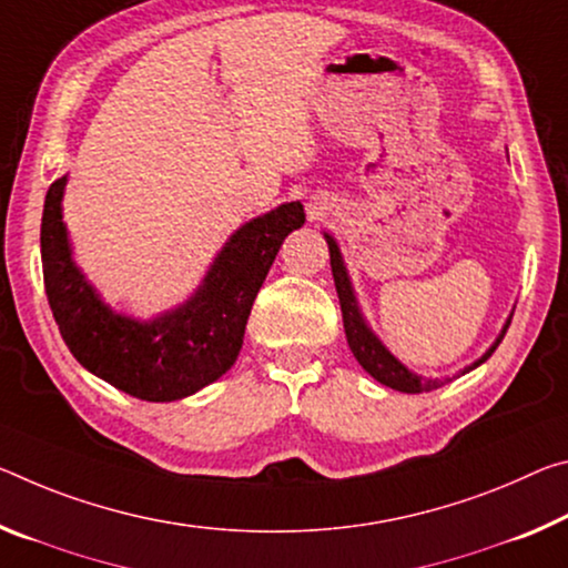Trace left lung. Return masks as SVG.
<instances>
[{"instance_id": "left-lung-1", "label": "left lung", "mask_w": 568, "mask_h": 568, "mask_svg": "<svg viewBox=\"0 0 568 568\" xmlns=\"http://www.w3.org/2000/svg\"><path fill=\"white\" fill-rule=\"evenodd\" d=\"M323 237H326V242H328L331 273H333V283H336L341 313H344V328H346L348 346H351V351H354L356 362L364 366V372L372 374L379 384L392 386V389L404 392V394L432 392V389H439V386L447 384V382H453L455 376H453V379H449V376H445V379H425V376L409 372V368L404 366L397 356L389 354V348H386L382 341L376 338V333L366 326L362 311H358L354 287H351L346 265H344V257H341V250L336 245V240H333L328 232H323ZM508 326H510V318L506 321V326H503L500 336L495 338V344L488 351H485V354L473 366L463 368L460 374H467V372H470V368L480 366L483 362H488V358L493 356V351L498 348V344L503 341V336H506ZM460 374H457V376H460Z\"/></svg>"}]
</instances>
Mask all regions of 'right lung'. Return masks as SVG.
I'll return each mask as SVG.
<instances>
[{
    "mask_svg": "<svg viewBox=\"0 0 568 568\" xmlns=\"http://www.w3.org/2000/svg\"><path fill=\"white\" fill-rule=\"evenodd\" d=\"M68 176L52 182L42 210L44 293L70 354L90 374L146 402H174L217 382L237 362L245 326L283 240L303 227L301 202L250 220L232 235L186 303L136 321L101 301L70 250L62 222Z\"/></svg>",
    "mask_w": 568,
    "mask_h": 568,
    "instance_id": "obj_1",
    "label": "right lung"
}]
</instances>
